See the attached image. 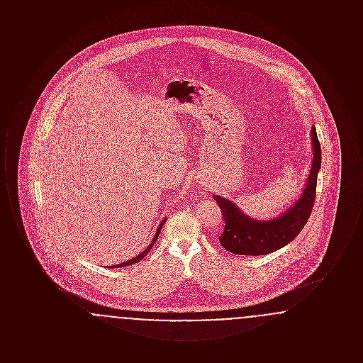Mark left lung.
I'll use <instances>...</instances> for the list:
<instances>
[{
	"instance_id": "left-lung-1",
	"label": "left lung",
	"mask_w": 363,
	"mask_h": 363,
	"mask_svg": "<svg viewBox=\"0 0 363 363\" xmlns=\"http://www.w3.org/2000/svg\"><path fill=\"white\" fill-rule=\"evenodd\" d=\"M311 135L313 162L305 188L293 204L274 219H255L243 213L234 201L213 196L225 218V231L219 241L225 250L240 256L268 255L289 245L305 227L314 206L317 175L321 167V147L314 126Z\"/></svg>"
}]
</instances>
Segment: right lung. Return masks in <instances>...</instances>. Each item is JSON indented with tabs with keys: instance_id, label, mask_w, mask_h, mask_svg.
Returning <instances> with one entry per match:
<instances>
[{
	"instance_id": "obj_1",
	"label": "right lung",
	"mask_w": 363,
	"mask_h": 363,
	"mask_svg": "<svg viewBox=\"0 0 363 363\" xmlns=\"http://www.w3.org/2000/svg\"><path fill=\"white\" fill-rule=\"evenodd\" d=\"M166 220L167 219H163L162 222H160V225H157V230H156L155 233V237H154V240L151 241V243L138 255V256H136V257H133V259H128V261H123V262H121V264H118V265H113V268H120V267H126V265H132V264H135V262H138L140 259H144L147 255H148V252L152 249V246L155 245L156 240H157V237H159V233H160V230H162V227H163V225L166 223ZM111 268V267H110Z\"/></svg>"
}]
</instances>
